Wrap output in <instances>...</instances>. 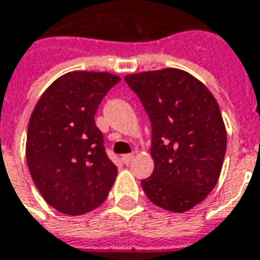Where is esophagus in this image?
Returning a JSON list of instances; mask_svg holds the SVG:
<instances>
[{
	"label": "esophagus",
	"instance_id": "obj_1",
	"mask_svg": "<svg viewBox=\"0 0 260 260\" xmlns=\"http://www.w3.org/2000/svg\"><path fill=\"white\" fill-rule=\"evenodd\" d=\"M132 159H134V155H122V157H121V160H122V163H125V165H129Z\"/></svg>",
	"mask_w": 260,
	"mask_h": 260
}]
</instances>
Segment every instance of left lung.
Segmentation results:
<instances>
[{"label": "left lung", "instance_id": "8db88e82", "mask_svg": "<svg viewBox=\"0 0 260 260\" xmlns=\"http://www.w3.org/2000/svg\"><path fill=\"white\" fill-rule=\"evenodd\" d=\"M152 124L155 169L141 181L148 199L163 210L184 212L215 187L226 150L218 103L200 80L180 69L124 77Z\"/></svg>", "mask_w": 260, "mask_h": 260}]
</instances>
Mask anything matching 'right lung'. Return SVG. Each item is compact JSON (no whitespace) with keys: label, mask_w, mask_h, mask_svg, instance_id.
Returning <instances> with one entry per match:
<instances>
[{"label":"right lung","mask_w":260,"mask_h":260,"mask_svg":"<svg viewBox=\"0 0 260 260\" xmlns=\"http://www.w3.org/2000/svg\"><path fill=\"white\" fill-rule=\"evenodd\" d=\"M119 77L107 72H69L45 90L26 135L30 177L49 206L67 215L100 207L117 177L94 115Z\"/></svg>","instance_id":"obj_1"}]
</instances>
